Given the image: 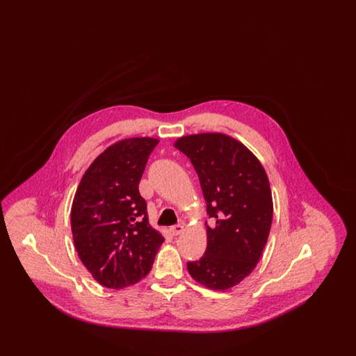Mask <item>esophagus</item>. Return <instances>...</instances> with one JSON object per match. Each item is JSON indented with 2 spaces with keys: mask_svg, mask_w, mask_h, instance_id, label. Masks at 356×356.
<instances>
[{
  "mask_svg": "<svg viewBox=\"0 0 356 356\" xmlns=\"http://www.w3.org/2000/svg\"><path fill=\"white\" fill-rule=\"evenodd\" d=\"M170 232H172L173 236H177V235L183 234V232H184V224L180 222V224H176V225L170 227Z\"/></svg>",
  "mask_w": 356,
  "mask_h": 356,
  "instance_id": "obj_1",
  "label": "esophagus"
}]
</instances>
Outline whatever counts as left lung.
<instances>
[{"instance_id": "8db88e82", "label": "left lung", "mask_w": 356, "mask_h": 356, "mask_svg": "<svg viewBox=\"0 0 356 356\" xmlns=\"http://www.w3.org/2000/svg\"><path fill=\"white\" fill-rule=\"evenodd\" d=\"M175 147L196 170L207 213V250L188 261L189 275L204 287L225 291L254 271L271 229V188L267 173L244 144L224 134L180 137Z\"/></svg>"}]
</instances>
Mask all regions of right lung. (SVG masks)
Returning <instances> with one entry per match:
<instances>
[{"instance_id": "obj_1", "label": "right lung", "mask_w": 356, "mask_h": 356, "mask_svg": "<svg viewBox=\"0 0 356 356\" xmlns=\"http://www.w3.org/2000/svg\"><path fill=\"white\" fill-rule=\"evenodd\" d=\"M152 137L124 138L100 153L77 186L70 224L76 251L95 280L106 288L128 287L145 277L164 243L148 221L138 192Z\"/></svg>"}]
</instances>
